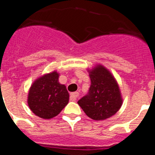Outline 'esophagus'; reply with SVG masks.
Segmentation results:
<instances>
[{"mask_svg":"<svg viewBox=\"0 0 155 155\" xmlns=\"http://www.w3.org/2000/svg\"><path fill=\"white\" fill-rule=\"evenodd\" d=\"M78 97H79V93L78 92L72 93L70 94V100H72V101H76Z\"/></svg>","mask_w":155,"mask_h":155,"instance_id":"1","label":"esophagus"}]
</instances>
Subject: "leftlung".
I'll list each match as a JSON object with an SVG mask.
<instances>
[{
  "mask_svg": "<svg viewBox=\"0 0 155 155\" xmlns=\"http://www.w3.org/2000/svg\"><path fill=\"white\" fill-rule=\"evenodd\" d=\"M88 72L91 80L89 93L78 104L90 118L104 120L114 116L122 106L119 85L112 73L100 64Z\"/></svg>",
  "mask_w": 155,
  "mask_h": 155,
  "instance_id": "8db88e82",
  "label": "left lung"
}]
</instances>
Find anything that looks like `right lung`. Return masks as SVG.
Masks as SVG:
<instances>
[{
	"label": "right lung",
	"mask_w": 155,
	"mask_h": 155,
	"mask_svg": "<svg viewBox=\"0 0 155 155\" xmlns=\"http://www.w3.org/2000/svg\"><path fill=\"white\" fill-rule=\"evenodd\" d=\"M56 71L45 74L34 81L29 89L28 105L36 116L51 119L58 115L69 100L66 86L58 82Z\"/></svg>",
	"instance_id": "1"
}]
</instances>
